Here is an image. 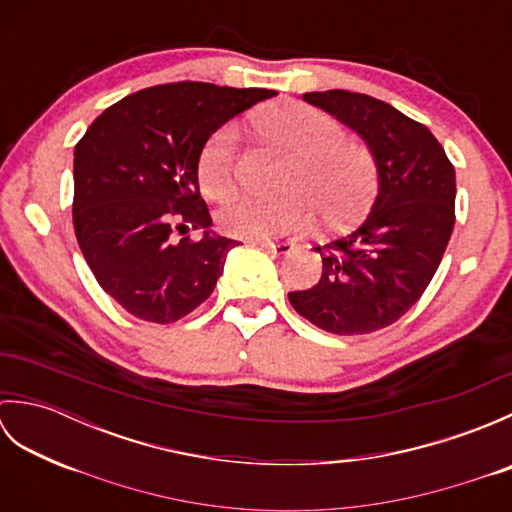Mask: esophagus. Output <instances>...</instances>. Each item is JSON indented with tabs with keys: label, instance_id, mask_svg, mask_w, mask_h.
<instances>
[{
	"label": "esophagus",
	"instance_id": "esophagus-1",
	"mask_svg": "<svg viewBox=\"0 0 512 512\" xmlns=\"http://www.w3.org/2000/svg\"><path fill=\"white\" fill-rule=\"evenodd\" d=\"M250 244H255V246H259V248H264V250H268V253H275V255H288L292 248H295V244L292 242H268V239H253V242Z\"/></svg>",
	"mask_w": 512,
	"mask_h": 512
}]
</instances>
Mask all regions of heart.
<instances>
[{"mask_svg":"<svg viewBox=\"0 0 512 512\" xmlns=\"http://www.w3.org/2000/svg\"><path fill=\"white\" fill-rule=\"evenodd\" d=\"M259 134L290 154L284 178L286 198H242L220 213L226 235L270 239L299 231L312 220V206L323 220L341 222L361 209L372 189L369 160L347 143L343 127L306 103H275L255 118ZM239 129L217 127L198 154V182L213 200H224L237 187Z\"/></svg>","mask_w":512,"mask_h":512,"instance_id":"obj_1","label":"heart"}]
</instances>
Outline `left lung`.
<instances>
[{
	"instance_id": "left-lung-1",
	"label": "left lung",
	"mask_w": 512,
	"mask_h": 512,
	"mask_svg": "<svg viewBox=\"0 0 512 512\" xmlns=\"http://www.w3.org/2000/svg\"><path fill=\"white\" fill-rule=\"evenodd\" d=\"M303 101L365 138L378 195L350 235L317 246L319 284L288 292L301 317L332 334H369L396 323L431 284L455 224V169L427 127L374 96L328 90Z\"/></svg>"
}]
</instances>
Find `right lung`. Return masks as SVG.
I'll return each instance as SVG.
<instances>
[{"mask_svg":"<svg viewBox=\"0 0 512 512\" xmlns=\"http://www.w3.org/2000/svg\"><path fill=\"white\" fill-rule=\"evenodd\" d=\"M275 90L162 83L125 96L74 149L72 222L99 286L136 319L173 323L209 299L235 239L209 228L198 154L217 127Z\"/></svg>","mask_w":512,"mask_h":512,"instance_id":"obj_1","label":"right lung"}]
</instances>
